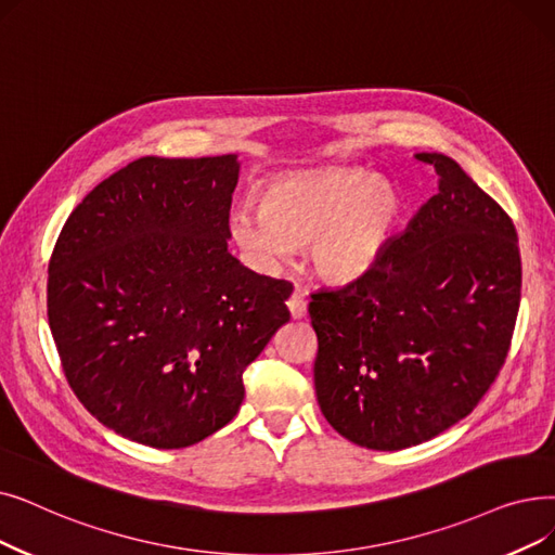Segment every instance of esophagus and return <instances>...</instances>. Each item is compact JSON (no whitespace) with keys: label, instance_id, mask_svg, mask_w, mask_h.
I'll return each mask as SVG.
<instances>
[{"label":"esophagus","instance_id":"obj_1","mask_svg":"<svg viewBox=\"0 0 555 555\" xmlns=\"http://www.w3.org/2000/svg\"><path fill=\"white\" fill-rule=\"evenodd\" d=\"M287 310H291L293 320H301V318H306V312H308V301H306V297H304V293H301V291H295V293H293V297L287 299Z\"/></svg>","mask_w":555,"mask_h":555}]
</instances>
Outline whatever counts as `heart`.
<instances>
[{"label":"heart","mask_w":555,"mask_h":555,"mask_svg":"<svg viewBox=\"0 0 555 555\" xmlns=\"http://www.w3.org/2000/svg\"><path fill=\"white\" fill-rule=\"evenodd\" d=\"M399 218L392 181L365 170H320L274 179L260 208L240 206L229 215V233L260 270L279 268L306 245L312 274L347 285L376 268Z\"/></svg>","instance_id":"heart-1"}]
</instances>
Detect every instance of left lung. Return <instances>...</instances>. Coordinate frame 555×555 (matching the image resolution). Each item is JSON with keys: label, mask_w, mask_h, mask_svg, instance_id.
Here are the masks:
<instances>
[{"label": "left lung", "mask_w": 555, "mask_h": 555, "mask_svg": "<svg viewBox=\"0 0 555 555\" xmlns=\"http://www.w3.org/2000/svg\"><path fill=\"white\" fill-rule=\"evenodd\" d=\"M417 158L436 165L438 195L367 276L308 306L322 415L376 451L426 442L474 411L508 356L521 297L508 215L453 158Z\"/></svg>", "instance_id": "8db88e82"}]
</instances>
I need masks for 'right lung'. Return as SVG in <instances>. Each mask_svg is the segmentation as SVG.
Masks as SVG:
<instances>
[{
  "label": "right lung",
  "mask_w": 555,
  "mask_h": 555,
  "mask_svg": "<svg viewBox=\"0 0 555 555\" xmlns=\"http://www.w3.org/2000/svg\"><path fill=\"white\" fill-rule=\"evenodd\" d=\"M235 154L144 156L72 210L47 318L69 388L117 436L197 444L245 399L243 372L291 320L293 285L229 254Z\"/></svg>",
  "instance_id": "obj_1"
}]
</instances>
